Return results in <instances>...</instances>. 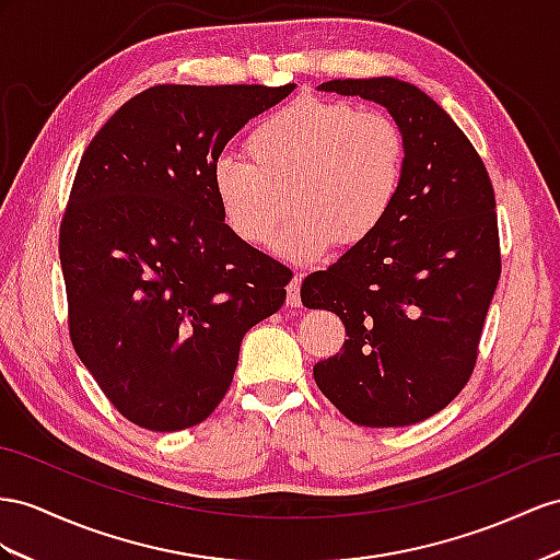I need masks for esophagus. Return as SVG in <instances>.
I'll return each instance as SVG.
<instances>
[{"instance_id":"1","label":"esophagus","mask_w":560,"mask_h":560,"mask_svg":"<svg viewBox=\"0 0 560 560\" xmlns=\"http://www.w3.org/2000/svg\"><path fill=\"white\" fill-rule=\"evenodd\" d=\"M300 281H303V277H293V281L289 283V293H285V305L289 307H300L303 305V300H300Z\"/></svg>"}]
</instances>
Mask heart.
<instances>
[{
	"label": "heart",
	"mask_w": 560,
	"mask_h": 560,
	"mask_svg": "<svg viewBox=\"0 0 560 560\" xmlns=\"http://www.w3.org/2000/svg\"><path fill=\"white\" fill-rule=\"evenodd\" d=\"M241 155L212 165V191L234 236L269 246L289 214L277 253L317 262L357 248L390 220L405 189L409 149L388 113L338 98H298L257 120Z\"/></svg>",
	"instance_id": "1"
}]
</instances>
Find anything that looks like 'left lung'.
Segmentation results:
<instances>
[{"instance_id": "1", "label": "left lung", "mask_w": 560, "mask_h": 560, "mask_svg": "<svg viewBox=\"0 0 560 560\" xmlns=\"http://www.w3.org/2000/svg\"><path fill=\"white\" fill-rule=\"evenodd\" d=\"M319 90L388 108L409 163L390 220L303 281V305L336 312L348 336L314 364V381L357 425L419 423L464 390L478 362L501 275L492 182L468 137L413 84L369 78Z\"/></svg>"}]
</instances>
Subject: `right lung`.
Wrapping results in <instances>:
<instances>
[{"instance_id":"obj_1","label":"right lung","mask_w":560,"mask_h":560,"mask_svg":"<svg viewBox=\"0 0 560 560\" xmlns=\"http://www.w3.org/2000/svg\"><path fill=\"white\" fill-rule=\"evenodd\" d=\"M295 84H155L90 141L59 232L68 331L127 421L175 433L206 421L250 326L275 314L289 267L234 236L212 165Z\"/></svg>"}]
</instances>
